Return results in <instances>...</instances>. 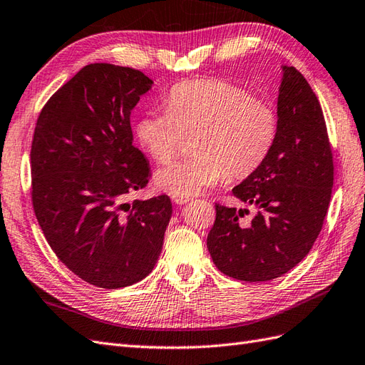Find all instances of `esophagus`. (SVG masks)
I'll return each mask as SVG.
<instances>
[{
	"instance_id": "obj_1",
	"label": "esophagus",
	"mask_w": 365,
	"mask_h": 365,
	"mask_svg": "<svg viewBox=\"0 0 365 365\" xmlns=\"http://www.w3.org/2000/svg\"><path fill=\"white\" fill-rule=\"evenodd\" d=\"M172 201H173L175 204L182 205V204H185V202H189L190 198H185V196H172Z\"/></svg>"
}]
</instances>
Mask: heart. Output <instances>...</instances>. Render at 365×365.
Returning <instances> with one entry per match:
<instances>
[{"instance_id":"b5f03b06","label":"heart","mask_w":365,"mask_h":365,"mask_svg":"<svg viewBox=\"0 0 365 365\" xmlns=\"http://www.w3.org/2000/svg\"><path fill=\"white\" fill-rule=\"evenodd\" d=\"M279 132L277 110L252 92L227 81L175 86L165 110H150L136 124V140L156 163L170 161L184 136H193V158L156 172V185L172 196H192L224 176L244 180L269 158Z\"/></svg>"}]
</instances>
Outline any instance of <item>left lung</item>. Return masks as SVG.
Here are the masks:
<instances>
[{"label":"left lung","mask_w":365,"mask_h":365,"mask_svg":"<svg viewBox=\"0 0 365 365\" xmlns=\"http://www.w3.org/2000/svg\"><path fill=\"white\" fill-rule=\"evenodd\" d=\"M279 132L269 158L233 187V195L256 209L216 204L207 249L216 267L245 282L272 281L299 264L317 241L333 189V158L321 104L305 78L281 66Z\"/></svg>","instance_id":"obj_1"}]
</instances>
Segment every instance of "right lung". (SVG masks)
I'll return each mask as SVG.
<instances>
[{
  "instance_id": "obj_1",
  "label": "right lung",
  "mask_w": 365,
  "mask_h": 365,
  "mask_svg": "<svg viewBox=\"0 0 365 365\" xmlns=\"http://www.w3.org/2000/svg\"><path fill=\"white\" fill-rule=\"evenodd\" d=\"M153 81L130 67H83L38 116L32 201L60 261L101 289L149 274L172 218L167 195L127 201L145 187L150 165L133 145L130 113Z\"/></svg>"
}]
</instances>
